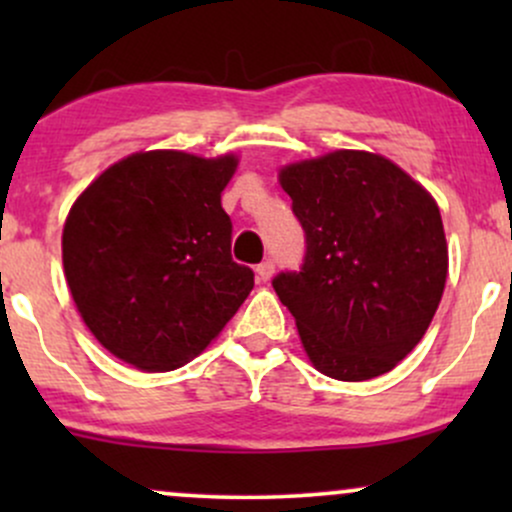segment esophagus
<instances>
[{
  "mask_svg": "<svg viewBox=\"0 0 512 512\" xmlns=\"http://www.w3.org/2000/svg\"><path fill=\"white\" fill-rule=\"evenodd\" d=\"M257 279L260 281H269L274 276V262L272 260H264L262 264H257Z\"/></svg>",
  "mask_w": 512,
  "mask_h": 512,
  "instance_id": "esophagus-1",
  "label": "esophagus"
}]
</instances>
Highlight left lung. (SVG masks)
I'll list each match as a JSON object with an SVG mask.
<instances>
[{
  "label": "left lung",
  "instance_id": "1",
  "mask_svg": "<svg viewBox=\"0 0 512 512\" xmlns=\"http://www.w3.org/2000/svg\"><path fill=\"white\" fill-rule=\"evenodd\" d=\"M305 231L298 274L272 281L305 356L346 383L378 378L421 342L448 279L431 192L380 154L339 149L279 168Z\"/></svg>",
  "mask_w": 512,
  "mask_h": 512
}]
</instances>
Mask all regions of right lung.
Returning <instances> with one entry per match:
<instances>
[{
	"label": "right lung",
	"mask_w": 512,
	"mask_h": 512,
	"mask_svg": "<svg viewBox=\"0 0 512 512\" xmlns=\"http://www.w3.org/2000/svg\"><path fill=\"white\" fill-rule=\"evenodd\" d=\"M240 158L129 154L76 197L62 231L74 305L103 349L146 373L202 354L255 286L231 257L221 192Z\"/></svg>",
	"instance_id": "right-lung-1"
}]
</instances>
